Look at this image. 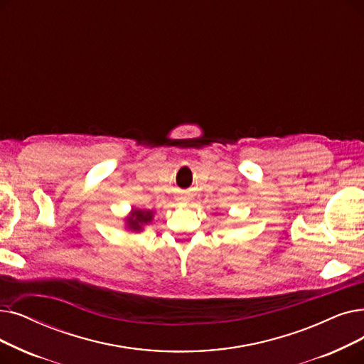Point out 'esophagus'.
Returning <instances> with one entry per match:
<instances>
[{
    "mask_svg": "<svg viewBox=\"0 0 364 364\" xmlns=\"http://www.w3.org/2000/svg\"><path fill=\"white\" fill-rule=\"evenodd\" d=\"M188 200H191V198L186 196V195H183V196H178V198H177V202H178V203H187Z\"/></svg>",
    "mask_w": 364,
    "mask_h": 364,
    "instance_id": "34e87169",
    "label": "esophagus"
}]
</instances>
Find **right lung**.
Segmentation results:
<instances>
[{
  "instance_id": "obj_1",
  "label": "right lung",
  "mask_w": 364,
  "mask_h": 364,
  "mask_svg": "<svg viewBox=\"0 0 364 364\" xmlns=\"http://www.w3.org/2000/svg\"><path fill=\"white\" fill-rule=\"evenodd\" d=\"M151 220H153V211L134 208L131 214L126 217V228L132 232H141L144 225L151 223Z\"/></svg>"
}]
</instances>
